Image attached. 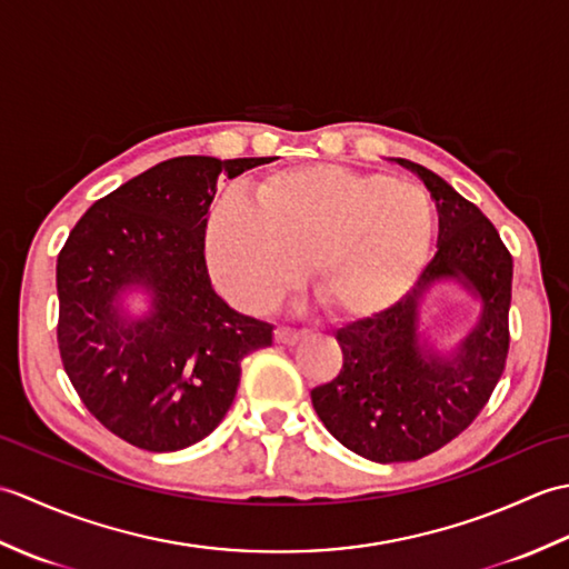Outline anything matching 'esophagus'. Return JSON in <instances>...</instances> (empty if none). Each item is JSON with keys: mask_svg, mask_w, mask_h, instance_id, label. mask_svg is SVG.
<instances>
[{"mask_svg": "<svg viewBox=\"0 0 569 569\" xmlns=\"http://www.w3.org/2000/svg\"><path fill=\"white\" fill-rule=\"evenodd\" d=\"M273 337H276L278 345H296L300 337H303V332H298L293 328H276Z\"/></svg>", "mask_w": 569, "mask_h": 569, "instance_id": "esophagus-1", "label": "esophagus"}]
</instances>
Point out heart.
Here are the masks:
<instances>
[{"instance_id": "heart-1", "label": "heart", "mask_w": 569, "mask_h": 569, "mask_svg": "<svg viewBox=\"0 0 569 569\" xmlns=\"http://www.w3.org/2000/svg\"><path fill=\"white\" fill-rule=\"evenodd\" d=\"M435 232L430 196L383 173L316 163L266 176L251 202L224 200L208 224L214 281L241 308L263 312L306 271L332 318L389 310L416 283Z\"/></svg>"}]
</instances>
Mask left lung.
Listing matches in <instances>:
<instances>
[{"label":"left lung","instance_id":"8db88e82","mask_svg":"<svg viewBox=\"0 0 569 569\" xmlns=\"http://www.w3.org/2000/svg\"><path fill=\"white\" fill-rule=\"evenodd\" d=\"M413 171L438 208V251L416 286L389 310L337 330L342 369L310 391L312 408L337 440L371 462H413L471 426L509 357L513 259L485 212L426 166ZM440 280L482 300L476 328L450 356L419 342V303Z\"/></svg>","mask_w":569,"mask_h":569}]
</instances>
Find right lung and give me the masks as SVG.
I'll list each match as a JSON object with an SVG mask.
<instances>
[{"label": "right lung", "instance_id": "add662e5", "mask_svg": "<svg viewBox=\"0 0 569 569\" xmlns=\"http://www.w3.org/2000/svg\"><path fill=\"white\" fill-rule=\"evenodd\" d=\"M273 159L178 156L84 212L58 253V349L84 408L149 452L200 442L232 406L241 359L271 347L273 325L229 308L204 263L217 180ZM147 290L152 310L121 300Z\"/></svg>", "mask_w": 569, "mask_h": 569}]
</instances>
